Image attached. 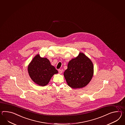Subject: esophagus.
Listing matches in <instances>:
<instances>
[{"label": "esophagus", "mask_w": 125, "mask_h": 125, "mask_svg": "<svg viewBox=\"0 0 125 125\" xmlns=\"http://www.w3.org/2000/svg\"><path fill=\"white\" fill-rule=\"evenodd\" d=\"M63 70H60V69H59V70H58V72H59V73H61L62 72H63Z\"/></svg>", "instance_id": "obj_1"}]
</instances>
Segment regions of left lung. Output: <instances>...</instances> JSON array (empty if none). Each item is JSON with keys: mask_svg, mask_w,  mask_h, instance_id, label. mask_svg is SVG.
Instances as JSON below:
<instances>
[{"mask_svg": "<svg viewBox=\"0 0 125 125\" xmlns=\"http://www.w3.org/2000/svg\"><path fill=\"white\" fill-rule=\"evenodd\" d=\"M93 74V64L83 53H79L77 57L69 61L64 73L68 85L73 88L86 86L91 81Z\"/></svg>", "mask_w": 125, "mask_h": 125, "instance_id": "8db88e82", "label": "left lung"}]
</instances>
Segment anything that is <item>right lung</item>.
<instances>
[{"instance_id": "obj_1", "label": "right lung", "mask_w": 125, "mask_h": 125, "mask_svg": "<svg viewBox=\"0 0 125 125\" xmlns=\"http://www.w3.org/2000/svg\"><path fill=\"white\" fill-rule=\"evenodd\" d=\"M28 72L31 79L38 85H47L54 74L58 73L54 66L46 58L36 55L28 66Z\"/></svg>"}]
</instances>
